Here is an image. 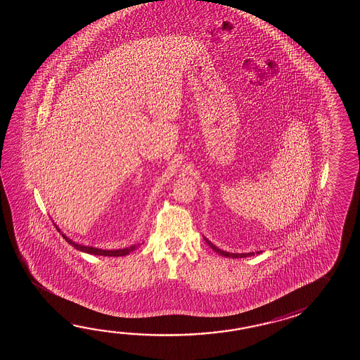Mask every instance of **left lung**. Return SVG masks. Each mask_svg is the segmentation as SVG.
Returning a JSON list of instances; mask_svg holds the SVG:
<instances>
[{
	"instance_id": "obj_1",
	"label": "left lung",
	"mask_w": 360,
	"mask_h": 360,
	"mask_svg": "<svg viewBox=\"0 0 360 360\" xmlns=\"http://www.w3.org/2000/svg\"><path fill=\"white\" fill-rule=\"evenodd\" d=\"M205 238V237H203ZM205 240H206L207 245H210L212 250H214V252L219 253V255H221V256H225V257H231V259H239V257H250V256H253V255H260L262 253V251H257V252H248V253H230L226 252V251H222L220 250L219 247H216V245L211 242V240H208L207 238H205Z\"/></svg>"
}]
</instances>
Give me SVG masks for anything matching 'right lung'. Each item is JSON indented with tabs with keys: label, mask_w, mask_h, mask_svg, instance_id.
I'll use <instances>...</instances> for the list:
<instances>
[{
	"label": "right lung",
	"mask_w": 360,
	"mask_h": 360,
	"mask_svg": "<svg viewBox=\"0 0 360 360\" xmlns=\"http://www.w3.org/2000/svg\"><path fill=\"white\" fill-rule=\"evenodd\" d=\"M56 226V225H55ZM56 229L59 230V233H61L60 229L56 226ZM61 237L64 238L69 245H73L76 250L81 251V252L90 253V255H96V256H109V257H118V256H126L129 253L132 252L134 250L138 248L139 245H132L130 247H126V248H118V250H101V248H96V247H92V245H79L73 242L70 238L67 237L65 234L61 233Z\"/></svg>",
	"instance_id": "add662e5"
}]
</instances>
